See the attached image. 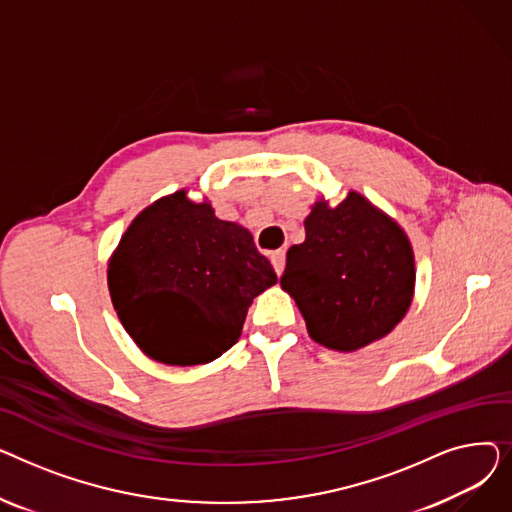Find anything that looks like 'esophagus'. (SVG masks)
<instances>
[{
    "mask_svg": "<svg viewBox=\"0 0 512 512\" xmlns=\"http://www.w3.org/2000/svg\"><path fill=\"white\" fill-rule=\"evenodd\" d=\"M272 265H274L276 274H278V276H282V272H284V265H286V251H284V249H278V251H274V253H272Z\"/></svg>",
    "mask_w": 512,
    "mask_h": 512,
    "instance_id": "1",
    "label": "esophagus"
}]
</instances>
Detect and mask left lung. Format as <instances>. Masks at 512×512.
I'll use <instances>...</instances> for the list:
<instances>
[{"label":"left lung","mask_w":512,"mask_h":512,"mask_svg":"<svg viewBox=\"0 0 512 512\" xmlns=\"http://www.w3.org/2000/svg\"><path fill=\"white\" fill-rule=\"evenodd\" d=\"M280 286L297 301L315 342L359 351L390 334L411 307V242L355 191L336 207L317 201L305 220V242L286 253Z\"/></svg>","instance_id":"1"}]
</instances>
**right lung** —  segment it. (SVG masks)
<instances>
[{
	"instance_id": "obj_1",
	"label": "right lung",
	"mask_w": 512,
	"mask_h": 512,
	"mask_svg": "<svg viewBox=\"0 0 512 512\" xmlns=\"http://www.w3.org/2000/svg\"><path fill=\"white\" fill-rule=\"evenodd\" d=\"M278 282L247 228L184 191L143 209L107 267L114 309L153 361L201 365L240 338L257 294Z\"/></svg>"
}]
</instances>
